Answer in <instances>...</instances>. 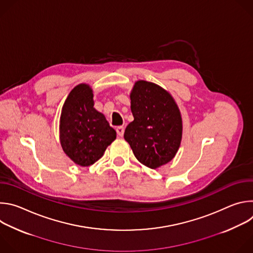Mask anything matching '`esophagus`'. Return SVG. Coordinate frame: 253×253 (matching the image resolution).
Returning <instances> with one entry per match:
<instances>
[{"label": "esophagus", "instance_id": "obj_1", "mask_svg": "<svg viewBox=\"0 0 253 253\" xmlns=\"http://www.w3.org/2000/svg\"><path fill=\"white\" fill-rule=\"evenodd\" d=\"M124 130H125V128H124L123 126H118V127L116 128L117 134H118L120 137H122V136L124 135Z\"/></svg>", "mask_w": 253, "mask_h": 253}]
</instances>
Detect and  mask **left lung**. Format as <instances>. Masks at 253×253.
Wrapping results in <instances>:
<instances>
[{
	"label": "left lung",
	"mask_w": 253,
	"mask_h": 253,
	"mask_svg": "<svg viewBox=\"0 0 253 253\" xmlns=\"http://www.w3.org/2000/svg\"><path fill=\"white\" fill-rule=\"evenodd\" d=\"M130 100L134 120L126 127L124 139L140 163L156 169L171 161L179 149L181 114L173 97L151 82H135Z\"/></svg>",
	"instance_id": "left-lung-1"
}]
</instances>
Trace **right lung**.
Listing matches in <instances>:
<instances>
[{
  "mask_svg": "<svg viewBox=\"0 0 253 253\" xmlns=\"http://www.w3.org/2000/svg\"><path fill=\"white\" fill-rule=\"evenodd\" d=\"M60 142L66 155L77 165L90 166L99 160L116 139V131L94 108L88 84L72 90L62 108Z\"/></svg>",
  "mask_w": 253,
  "mask_h": 253,
  "instance_id": "1",
  "label": "right lung"
}]
</instances>
